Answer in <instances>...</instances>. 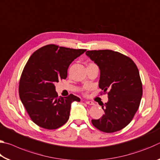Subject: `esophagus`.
Listing matches in <instances>:
<instances>
[{"mask_svg":"<svg viewBox=\"0 0 160 160\" xmlns=\"http://www.w3.org/2000/svg\"><path fill=\"white\" fill-rule=\"evenodd\" d=\"M85 102H86L87 104H89V105H94V103L92 102H91V101H86Z\"/></svg>","mask_w":160,"mask_h":160,"instance_id":"esophagus-1","label":"esophagus"}]
</instances>
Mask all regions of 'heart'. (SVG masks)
<instances>
[{
	"label": "heart",
	"instance_id": "b5f03b06",
	"mask_svg": "<svg viewBox=\"0 0 160 160\" xmlns=\"http://www.w3.org/2000/svg\"><path fill=\"white\" fill-rule=\"evenodd\" d=\"M91 65H95V64H94V63H90V64H89V65H88V66H91Z\"/></svg>",
	"mask_w": 160,
	"mask_h": 160
}]
</instances>
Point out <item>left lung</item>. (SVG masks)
Wrapping results in <instances>:
<instances>
[{"label":"left lung","mask_w":160,"mask_h":160,"mask_svg":"<svg viewBox=\"0 0 160 160\" xmlns=\"http://www.w3.org/2000/svg\"><path fill=\"white\" fill-rule=\"evenodd\" d=\"M86 55L99 66V87L109 98L102 106L104 115L92 123L104 132L120 131L130 123L140 106L142 86L139 70L131 58L117 51H88Z\"/></svg>","instance_id":"obj_1"}]
</instances>
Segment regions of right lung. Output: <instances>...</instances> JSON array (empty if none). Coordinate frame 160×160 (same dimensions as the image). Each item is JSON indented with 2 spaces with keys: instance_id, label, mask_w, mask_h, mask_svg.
Masks as SVG:
<instances>
[{
  "instance_id": "obj_1",
  "label": "right lung",
  "mask_w": 160,
  "mask_h": 160,
  "mask_svg": "<svg viewBox=\"0 0 160 160\" xmlns=\"http://www.w3.org/2000/svg\"><path fill=\"white\" fill-rule=\"evenodd\" d=\"M85 51L48 44L39 48L29 58L21 75L19 95L37 126L53 130L68 120L71 103L80 102V99L72 94L58 97L54 83L66 79L70 64Z\"/></svg>"
}]
</instances>
